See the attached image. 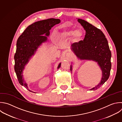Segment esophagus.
<instances>
[{"mask_svg":"<svg viewBox=\"0 0 122 122\" xmlns=\"http://www.w3.org/2000/svg\"><path fill=\"white\" fill-rule=\"evenodd\" d=\"M66 57H68V58L70 57V56H71L70 54H69V53H66Z\"/></svg>","mask_w":122,"mask_h":122,"instance_id":"1","label":"esophagus"}]
</instances>
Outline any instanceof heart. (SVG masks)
<instances>
[{
	"instance_id": "1",
	"label": "heart",
	"mask_w": 122,
	"mask_h": 122,
	"mask_svg": "<svg viewBox=\"0 0 122 122\" xmlns=\"http://www.w3.org/2000/svg\"><path fill=\"white\" fill-rule=\"evenodd\" d=\"M59 35L63 38H68L73 36V40L75 41H79L83 36L81 30H76L74 29H66L62 30Z\"/></svg>"
}]
</instances>
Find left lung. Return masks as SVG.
I'll use <instances>...</instances> for the list:
<instances>
[{
	"label": "left lung",
	"instance_id": "1",
	"mask_svg": "<svg viewBox=\"0 0 122 122\" xmlns=\"http://www.w3.org/2000/svg\"><path fill=\"white\" fill-rule=\"evenodd\" d=\"M78 21L85 30L83 41L74 43L71 49L80 60H92L97 62L102 71L100 82L90 90L99 88L108 79L111 69V52L108 41L103 32L84 20L78 19ZM71 71L72 66H71Z\"/></svg>",
	"mask_w": 122,
	"mask_h": 122
}]
</instances>
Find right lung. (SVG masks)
Wrapping results in <instances>:
<instances>
[{
  "mask_svg": "<svg viewBox=\"0 0 122 122\" xmlns=\"http://www.w3.org/2000/svg\"><path fill=\"white\" fill-rule=\"evenodd\" d=\"M60 22V20L52 18L36 22L29 26L18 39L14 55V69L19 83L30 92L36 93L29 89L24 80L23 71L25 66L39 47L47 41V37L50 35L51 28ZM61 65V63L59 64L58 69L60 68Z\"/></svg>",
  "mask_w": 122,
  "mask_h": 122,
  "instance_id": "obj_1",
  "label": "right lung"
}]
</instances>
